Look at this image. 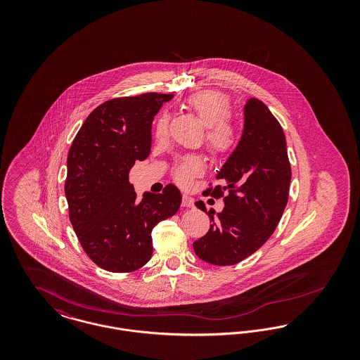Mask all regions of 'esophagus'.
Listing matches in <instances>:
<instances>
[{"label":"esophagus","instance_id":"34e87169","mask_svg":"<svg viewBox=\"0 0 360 360\" xmlns=\"http://www.w3.org/2000/svg\"><path fill=\"white\" fill-rule=\"evenodd\" d=\"M182 206L184 207H193L194 206V200L191 197L186 195V194H184V197H182Z\"/></svg>","mask_w":360,"mask_h":360}]
</instances>
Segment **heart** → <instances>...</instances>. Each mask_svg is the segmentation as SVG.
<instances>
[{"instance_id": "1", "label": "heart", "mask_w": 360, "mask_h": 360, "mask_svg": "<svg viewBox=\"0 0 360 360\" xmlns=\"http://www.w3.org/2000/svg\"><path fill=\"white\" fill-rule=\"evenodd\" d=\"M185 108L195 115L205 125L206 143L209 148L216 154L229 151L236 141V128L231 119V106L228 98L213 90L198 91L188 96L185 100ZM169 129L167 115H160L155 124L156 137L166 136ZM205 165L200 156L182 158L174 167V178L176 182L186 185L193 176L204 172Z\"/></svg>"}]
</instances>
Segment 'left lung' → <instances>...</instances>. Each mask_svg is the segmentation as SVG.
<instances>
[{"instance_id":"8db88e82","label":"left lung","mask_w":360,"mask_h":360,"mask_svg":"<svg viewBox=\"0 0 360 360\" xmlns=\"http://www.w3.org/2000/svg\"><path fill=\"white\" fill-rule=\"evenodd\" d=\"M217 179L225 186L206 190L224 197L223 210H206L212 225L205 236L193 243L197 257L214 266H231L252 255L279 223L289 200L291 169L286 139L270 109L257 98L244 106V129L238 147L226 159ZM227 195H223V191Z\"/></svg>"}]
</instances>
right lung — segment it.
<instances>
[{"mask_svg": "<svg viewBox=\"0 0 360 360\" xmlns=\"http://www.w3.org/2000/svg\"><path fill=\"white\" fill-rule=\"evenodd\" d=\"M172 94L144 93L97 106L72 140L65 193L69 217L84 251L110 273H131L153 257L155 225L182 201L172 184L137 201L129 172L151 151L154 116Z\"/></svg>", "mask_w": 360, "mask_h": 360, "instance_id": "add662e5", "label": "right lung"}]
</instances>
